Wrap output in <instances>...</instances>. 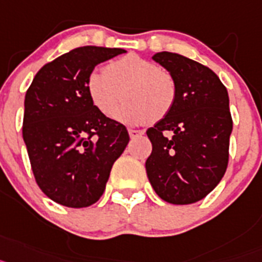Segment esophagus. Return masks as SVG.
Here are the masks:
<instances>
[{
  "instance_id": "esophagus-1",
  "label": "esophagus",
  "mask_w": 262,
  "mask_h": 262,
  "mask_svg": "<svg viewBox=\"0 0 262 262\" xmlns=\"http://www.w3.org/2000/svg\"><path fill=\"white\" fill-rule=\"evenodd\" d=\"M144 134V132L142 130H136V129H129V136H130V138H138L140 136H142Z\"/></svg>"
}]
</instances>
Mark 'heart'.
Instances as JSON below:
<instances>
[{"instance_id":"heart-1","label":"heart","mask_w":262,"mask_h":262,"mask_svg":"<svg viewBox=\"0 0 262 262\" xmlns=\"http://www.w3.org/2000/svg\"><path fill=\"white\" fill-rule=\"evenodd\" d=\"M87 92L95 108L106 117L116 112L124 97L126 103L116 115L120 121L157 122L174 108L178 85L169 71L129 54L108 63L103 74L92 72L87 79Z\"/></svg>"}]
</instances>
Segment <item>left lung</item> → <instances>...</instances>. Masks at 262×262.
<instances>
[{"instance_id": "1", "label": "left lung", "mask_w": 262, "mask_h": 262, "mask_svg": "<svg viewBox=\"0 0 262 262\" xmlns=\"http://www.w3.org/2000/svg\"><path fill=\"white\" fill-rule=\"evenodd\" d=\"M153 59L175 77L178 97L171 112L146 132L153 146L147 178L167 203H195L219 185L228 166V92L212 70L192 59L167 51Z\"/></svg>"}]
</instances>
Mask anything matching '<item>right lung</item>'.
Wrapping results in <instances>:
<instances>
[{
  "instance_id": "obj_1",
  "label": "right lung",
  "mask_w": 262,
  "mask_h": 262,
  "mask_svg": "<svg viewBox=\"0 0 262 262\" xmlns=\"http://www.w3.org/2000/svg\"><path fill=\"white\" fill-rule=\"evenodd\" d=\"M126 52L84 46L36 72L25 96L22 136L36 185L71 208L96 203L129 142L124 125L95 108L87 79L99 63Z\"/></svg>"
}]
</instances>
